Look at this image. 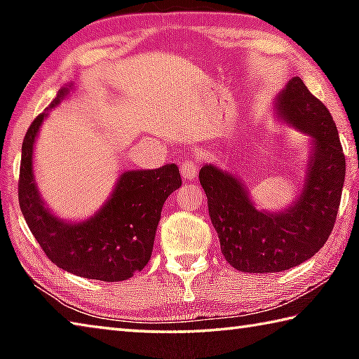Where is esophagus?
<instances>
[{
	"mask_svg": "<svg viewBox=\"0 0 359 359\" xmlns=\"http://www.w3.org/2000/svg\"><path fill=\"white\" fill-rule=\"evenodd\" d=\"M199 165H201V160L199 158H188L180 165V174L185 180H194L196 174L199 171Z\"/></svg>",
	"mask_w": 359,
	"mask_h": 359,
	"instance_id": "34e87169",
	"label": "esophagus"
}]
</instances>
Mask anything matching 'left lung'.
<instances>
[{"label": "left lung", "instance_id": "left-lung-1", "mask_svg": "<svg viewBox=\"0 0 359 359\" xmlns=\"http://www.w3.org/2000/svg\"><path fill=\"white\" fill-rule=\"evenodd\" d=\"M276 115L311 136L306 177L287 209L258 210L244 182L204 165L199 182L223 257L242 272H282L312 258L330 238L345 180V156L330 111L293 77L277 95Z\"/></svg>", "mask_w": 359, "mask_h": 359}]
</instances>
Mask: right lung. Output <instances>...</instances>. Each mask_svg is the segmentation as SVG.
<instances>
[{"label":"right lung","mask_w":359,"mask_h":359,"mask_svg":"<svg viewBox=\"0 0 359 359\" xmlns=\"http://www.w3.org/2000/svg\"><path fill=\"white\" fill-rule=\"evenodd\" d=\"M74 85L60 90L47 111L34 118L22 144L19 203L29 231L42 250L62 269L102 282L128 280L144 269L154 250L163 204L182 185L179 168L165 165L120 174L111 196L85 220H65L47 208L33 171L34 142L52 107Z\"/></svg>","instance_id":"add662e5"}]
</instances>
